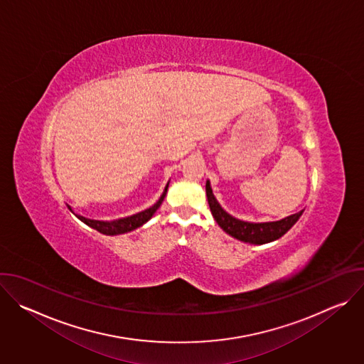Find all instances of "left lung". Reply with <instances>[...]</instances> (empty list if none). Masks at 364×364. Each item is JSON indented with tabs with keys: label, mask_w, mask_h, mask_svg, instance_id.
I'll return each mask as SVG.
<instances>
[{
	"label": "left lung",
	"mask_w": 364,
	"mask_h": 364,
	"mask_svg": "<svg viewBox=\"0 0 364 364\" xmlns=\"http://www.w3.org/2000/svg\"><path fill=\"white\" fill-rule=\"evenodd\" d=\"M205 196L210 205V212L215 220L218 222V225L232 237L245 243H252V245H265L279 239L296 223V220L301 218L304 212L301 210L295 215H291L277 222H262V223L245 222L229 215L219 204L218 198L213 194L209 180L205 181Z\"/></svg>",
	"instance_id": "obj_1"
}]
</instances>
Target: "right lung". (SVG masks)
<instances>
[{
  "instance_id": "obj_1",
  "label": "right lung",
  "mask_w": 364,
  "mask_h": 364,
  "mask_svg": "<svg viewBox=\"0 0 364 364\" xmlns=\"http://www.w3.org/2000/svg\"><path fill=\"white\" fill-rule=\"evenodd\" d=\"M168 184H170V181L167 183V186H166V188H164L161 197L157 200V203L152 204L151 207H148V209H145V210H142V212H139V213H135V215L128 216V218H121V219H118V220L103 222V220L87 219V218H85V216H82V215L75 213L73 209H72V207H70L69 204H68V207H69V210H70L79 220H82V222H83L85 225H87L89 228L97 230L99 233L108 235V236L122 235V233H128V232H132V230L141 228L142 225H145V223L154 216V213L159 210V207L161 205V203H163V200H164V197H166V194H167Z\"/></svg>"
}]
</instances>
